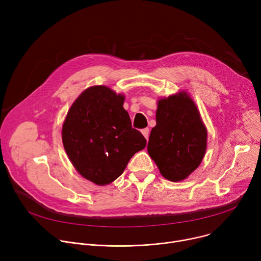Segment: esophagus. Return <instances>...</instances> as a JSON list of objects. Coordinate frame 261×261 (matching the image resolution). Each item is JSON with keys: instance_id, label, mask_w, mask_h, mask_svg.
<instances>
[{"instance_id": "1", "label": "esophagus", "mask_w": 261, "mask_h": 261, "mask_svg": "<svg viewBox=\"0 0 261 261\" xmlns=\"http://www.w3.org/2000/svg\"><path fill=\"white\" fill-rule=\"evenodd\" d=\"M148 132H150V130H148V128H144V129H142L141 130V133H142V135L147 139V137H148Z\"/></svg>"}]
</instances>
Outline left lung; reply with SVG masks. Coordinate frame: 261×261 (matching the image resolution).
Here are the masks:
<instances>
[{"label": "left lung", "mask_w": 261, "mask_h": 261, "mask_svg": "<svg viewBox=\"0 0 261 261\" xmlns=\"http://www.w3.org/2000/svg\"><path fill=\"white\" fill-rule=\"evenodd\" d=\"M156 123L148 155L166 179L182 180L199 166L206 150L207 132L197 106L186 92L161 98Z\"/></svg>", "instance_id": "left-lung-1"}]
</instances>
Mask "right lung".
Instances as JSON below:
<instances>
[{"instance_id":"add662e5","label":"right lung","mask_w":261,"mask_h":261,"mask_svg":"<svg viewBox=\"0 0 261 261\" xmlns=\"http://www.w3.org/2000/svg\"><path fill=\"white\" fill-rule=\"evenodd\" d=\"M124 101L108 87L88 88L73 102L63 124L62 140L71 163L99 186L117 179L146 144L132 128Z\"/></svg>"}]
</instances>
